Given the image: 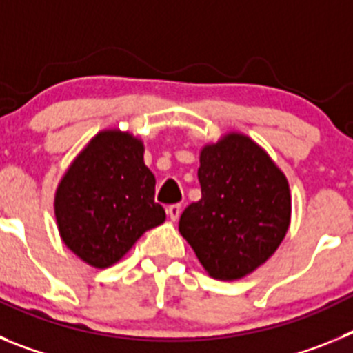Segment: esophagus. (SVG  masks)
Here are the masks:
<instances>
[{
	"instance_id": "esophagus-1",
	"label": "esophagus",
	"mask_w": 353,
	"mask_h": 353,
	"mask_svg": "<svg viewBox=\"0 0 353 353\" xmlns=\"http://www.w3.org/2000/svg\"><path fill=\"white\" fill-rule=\"evenodd\" d=\"M180 212H182V207H180L179 203H176V205H170V207L166 208V214H168V217H170L171 221L179 219Z\"/></svg>"
}]
</instances>
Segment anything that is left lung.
<instances>
[{"label": "left lung", "mask_w": 353, "mask_h": 353, "mask_svg": "<svg viewBox=\"0 0 353 353\" xmlns=\"http://www.w3.org/2000/svg\"><path fill=\"white\" fill-rule=\"evenodd\" d=\"M198 180L201 199L180 215V233L212 277L248 276L288 232V180L261 146L236 132L203 146Z\"/></svg>", "instance_id": "1"}]
</instances>
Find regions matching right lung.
I'll return each instance as SVG.
<instances>
[{"mask_svg": "<svg viewBox=\"0 0 353 353\" xmlns=\"http://www.w3.org/2000/svg\"><path fill=\"white\" fill-rule=\"evenodd\" d=\"M141 139L102 130L63 174L54 196L61 240L95 269L123 258L136 240L166 219L155 203V176L143 161Z\"/></svg>", "mask_w": 353, "mask_h": 353, "instance_id": "add662e5", "label": "right lung"}]
</instances>
